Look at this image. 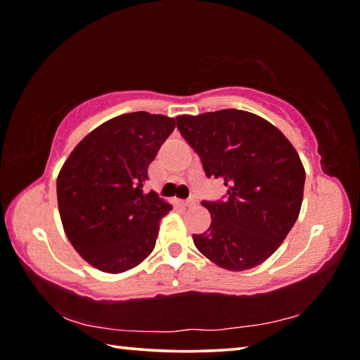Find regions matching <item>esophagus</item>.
I'll return each mask as SVG.
<instances>
[{"label":"esophagus","mask_w":360,"mask_h":360,"mask_svg":"<svg viewBox=\"0 0 360 360\" xmlns=\"http://www.w3.org/2000/svg\"><path fill=\"white\" fill-rule=\"evenodd\" d=\"M195 203H197V200H195V198H187V200H184V202H182V205H184V206H192Z\"/></svg>","instance_id":"obj_1"}]
</instances>
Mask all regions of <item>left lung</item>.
Returning a JSON list of instances; mask_svg holds the SVG:
<instances>
[{"instance_id": "1", "label": "left lung", "mask_w": 360, "mask_h": 360, "mask_svg": "<svg viewBox=\"0 0 360 360\" xmlns=\"http://www.w3.org/2000/svg\"><path fill=\"white\" fill-rule=\"evenodd\" d=\"M176 120L206 176L227 187L225 202L202 203L211 212V225L192 236L195 246L225 270L260 265L300 214L304 168L294 146L270 122L240 109Z\"/></svg>"}]
</instances>
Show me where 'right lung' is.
Wrapping results in <instances>:
<instances>
[{"mask_svg":"<svg viewBox=\"0 0 360 360\" xmlns=\"http://www.w3.org/2000/svg\"><path fill=\"white\" fill-rule=\"evenodd\" d=\"M176 120L144 111L122 114L90 131L57 178L60 219L72 248L105 273H124L154 251L173 206L144 192L148 168Z\"/></svg>","mask_w":360,"mask_h":360,"instance_id":"right-lung-1","label":"right lung"}]
</instances>
